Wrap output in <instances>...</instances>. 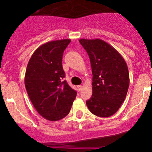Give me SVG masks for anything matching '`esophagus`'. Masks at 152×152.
Instances as JSON below:
<instances>
[{
  "label": "esophagus",
  "mask_w": 152,
  "mask_h": 152,
  "mask_svg": "<svg viewBox=\"0 0 152 152\" xmlns=\"http://www.w3.org/2000/svg\"><path fill=\"white\" fill-rule=\"evenodd\" d=\"M82 87H83V86H82V85H78L77 86V88L79 89V90H81L82 89Z\"/></svg>",
  "instance_id": "esophagus-1"
}]
</instances>
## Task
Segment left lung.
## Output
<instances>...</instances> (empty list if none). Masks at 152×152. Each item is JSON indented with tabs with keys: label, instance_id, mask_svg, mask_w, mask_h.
I'll use <instances>...</instances> for the list:
<instances>
[{
	"label": "left lung",
	"instance_id": "left-lung-1",
	"mask_svg": "<svg viewBox=\"0 0 152 152\" xmlns=\"http://www.w3.org/2000/svg\"><path fill=\"white\" fill-rule=\"evenodd\" d=\"M89 55L93 73V95L86 102L89 110L99 117L107 118L118 110L126 96L129 74L118 51L100 39H80Z\"/></svg>",
	"mask_w": 152,
	"mask_h": 152
}]
</instances>
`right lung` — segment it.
<instances>
[{
	"instance_id": "obj_1",
	"label": "right lung",
	"mask_w": 152,
	"mask_h": 152,
	"mask_svg": "<svg viewBox=\"0 0 152 152\" xmlns=\"http://www.w3.org/2000/svg\"><path fill=\"white\" fill-rule=\"evenodd\" d=\"M70 39H59L41 45L33 53L27 65L25 86L31 102L40 115L51 121L70 113L76 92L62 79V55Z\"/></svg>"
}]
</instances>
